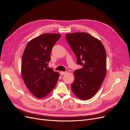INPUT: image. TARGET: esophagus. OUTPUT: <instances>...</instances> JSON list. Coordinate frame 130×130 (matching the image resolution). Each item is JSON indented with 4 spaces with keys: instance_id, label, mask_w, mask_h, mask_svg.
<instances>
[{
    "instance_id": "34e87169",
    "label": "esophagus",
    "mask_w": 130,
    "mask_h": 130,
    "mask_svg": "<svg viewBox=\"0 0 130 130\" xmlns=\"http://www.w3.org/2000/svg\"><path fill=\"white\" fill-rule=\"evenodd\" d=\"M67 73V72H60L61 75H65Z\"/></svg>"
}]
</instances>
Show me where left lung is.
<instances>
[{
    "mask_svg": "<svg viewBox=\"0 0 130 130\" xmlns=\"http://www.w3.org/2000/svg\"><path fill=\"white\" fill-rule=\"evenodd\" d=\"M66 38L82 67L74 72L73 92L78 98L86 100L92 98L105 79L106 54L103 43L85 32L66 34Z\"/></svg>",
    "mask_w": 130,
    "mask_h": 130,
    "instance_id": "left-lung-1",
    "label": "left lung"
}]
</instances>
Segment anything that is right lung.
<instances>
[{
	"instance_id": "obj_1",
	"label": "right lung",
	"mask_w": 130,
	"mask_h": 130,
	"mask_svg": "<svg viewBox=\"0 0 130 130\" xmlns=\"http://www.w3.org/2000/svg\"><path fill=\"white\" fill-rule=\"evenodd\" d=\"M61 37L44 34L31 40L22 56L21 73L27 89L39 99L48 95L56 85L60 74L49 68L53 47Z\"/></svg>"
}]
</instances>
